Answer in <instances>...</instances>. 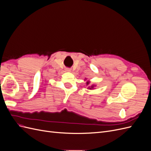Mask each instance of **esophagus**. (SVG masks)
Wrapping results in <instances>:
<instances>
[{
	"instance_id": "obj_1",
	"label": "esophagus",
	"mask_w": 151,
	"mask_h": 151,
	"mask_svg": "<svg viewBox=\"0 0 151 151\" xmlns=\"http://www.w3.org/2000/svg\"><path fill=\"white\" fill-rule=\"evenodd\" d=\"M66 71H67V72H70V68H67Z\"/></svg>"
}]
</instances>
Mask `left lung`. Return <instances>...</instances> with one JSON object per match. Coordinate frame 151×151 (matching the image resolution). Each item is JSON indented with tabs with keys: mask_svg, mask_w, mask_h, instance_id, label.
I'll return each instance as SVG.
<instances>
[{
	"mask_svg": "<svg viewBox=\"0 0 151 151\" xmlns=\"http://www.w3.org/2000/svg\"><path fill=\"white\" fill-rule=\"evenodd\" d=\"M89 82H87V83H86V84H87V85H88L89 84ZM93 86H91V88H89V89H92V88H93Z\"/></svg>",
	"mask_w": 151,
	"mask_h": 151,
	"instance_id": "1",
	"label": "left lung"
}]
</instances>
